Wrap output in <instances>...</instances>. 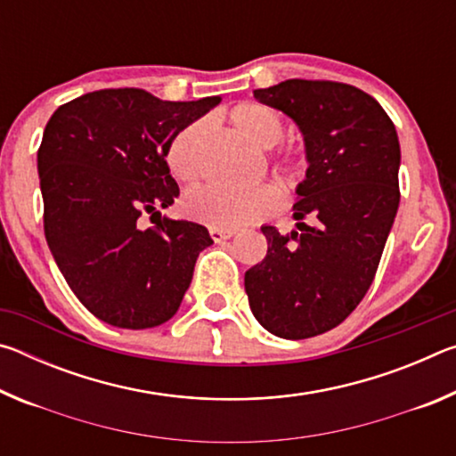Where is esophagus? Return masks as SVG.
<instances>
[{
  "instance_id": "obj_1",
  "label": "esophagus",
  "mask_w": 456,
  "mask_h": 456,
  "mask_svg": "<svg viewBox=\"0 0 456 456\" xmlns=\"http://www.w3.org/2000/svg\"><path fill=\"white\" fill-rule=\"evenodd\" d=\"M209 233H211L215 243H221V241H225V239L233 237V235L237 233V231H235V229H217V227H211Z\"/></svg>"
}]
</instances>
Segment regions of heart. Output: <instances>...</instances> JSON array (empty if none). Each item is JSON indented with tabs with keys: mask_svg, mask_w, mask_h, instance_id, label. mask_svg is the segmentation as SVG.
Listing matches in <instances>:
<instances>
[{
	"mask_svg": "<svg viewBox=\"0 0 456 456\" xmlns=\"http://www.w3.org/2000/svg\"><path fill=\"white\" fill-rule=\"evenodd\" d=\"M229 120L237 133L259 151L273 149L281 141L285 130L281 112L256 100H247L231 108ZM209 128V120L199 118L181 128L168 142L167 165L176 181L191 184L203 173L200 151ZM272 171L283 184H296L302 176L304 160L296 151L283 149L273 157ZM277 205H280V195L272 187H257L243 192L200 187L189 191L183 199V209L191 219L217 229L241 227L265 219L277 209Z\"/></svg>",
	"mask_w": 456,
	"mask_h": 456,
	"instance_id": "b5f03b06",
	"label": "heart"
}]
</instances>
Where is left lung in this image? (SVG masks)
<instances>
[{"mask_svg":"<svg viewBox=\"0 0 456 456\" xmlns=\"http://www.w3.org/2000/svg\"><path fill=\"white\" fill-rule=\"evenodd\" d=\"M253 96L296 122L307 171L296 189L297 229L261 227L267 256L245 272V291L267 331L305 339L339 326L374 281L400 203L398 134L350 84L293 78Z\"/></svg>","mask_w":456,"mask_h":456,"instance_id":"left-lung-1","label":"left lung"}]
</instances>
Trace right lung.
<instances>
[{
	"instance_id": "obj_1",
	"label": "right lung",
	"mask_w": 456,
	"mask_h": 456,
	"mask_svg": "<svg viewBox=\"0 0 456 456\" xmlns=\"http://www.w3.org/2000/svg\"><path fill=\"white\" fill-rule=\"evenodd\" d=\"M219 102H171L141 88L96 90L61 104L45 125L37 151L45 241L98 320L146 330L179 310L199 253L213 239L199 223L160 217L179 197L167 149ZM144 212L159 217L154 228L140 227Z\"/></svg>"
}]
</instances>
